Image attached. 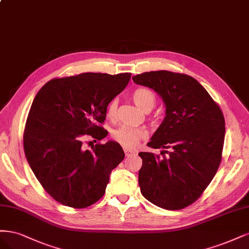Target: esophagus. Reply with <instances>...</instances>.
Masks as SVG:
<instances>
[{
    "label": "esophagus",
    "instance_id": "esophagus-1",
    "mask_svg": "<svg viewBox=\"0 0 249 249\" xmlns=\"http://www.w3.org/2000/svg\"><path fill=\"white\" fill-rule=\"evenodd\" d=\"M124 152H125V155H126V156H130V155H132V154L135 153V152H134L133 150L128 149V148H124Z\"/></svg>",
    "mask_w": 249,
    "mask_h": 249
}]
</instances>
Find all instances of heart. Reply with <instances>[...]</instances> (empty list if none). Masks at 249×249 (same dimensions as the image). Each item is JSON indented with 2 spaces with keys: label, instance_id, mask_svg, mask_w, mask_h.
<instances>
[{
  "label": "heart",
  "instance_id": "1",
  "mask_svg": "<svg viewBox=\"0 0 249 249\" xmlns=\"http://www.w3.org/2000/svg\"><path fill=\"white\" fill-rule=\"evenodd\" d=\"M132 100L141 110L149 113L154 107L156 97L154 93L147 88H138L132 92ZM118 100L115 98L111 100L107 107V117L114 119L117 114ZM147 131L143 128H134L129 126H121L113 131L114 140L126 148H133L138 145L139 142L145 138Z\"/></svg>",
  "mask_w": 249,
  "mask_h": 249
}]
</instances>
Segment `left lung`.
<instances>
[{
    "instance_id": "1",
    "label": "left lung",
    "mask_w": 249,
    "mask_h": 249,
    "mask_svg": "<svg viewBox=\"0 0 249 249\" xmlns=\"http://www.w3.org/2000/svg\"><path fill=\"white\" fill-rule=\"evenodd\" d=\"M154 90L165 106V117L147 145L160 157L140 152L142 195L162 209L180 210L199 197L217 172L226 134L219 107L196 79L160 70L132 76Z\"/></svg>"
}]
</instances>
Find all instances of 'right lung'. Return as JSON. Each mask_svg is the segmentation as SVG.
<instances>
[{
    "label": "right lung",
    "mask_w": 249,
    "mask_h": 249,
    "mask_svg": "<svg viewBox=\"0 0 249 249\" xmlns=\"http://www.w3.org/2000/svg\"><path fill=\"white\" fill-rule=\"evenodd\" d=\"M130 73H92L53 78L32 103L23 133L31 170L52 197L82 209L106 192L109 175L125 157L114 141L84 148L86 135L102 140L99 126L109 102L130 81Z\"/></svg>",
    "instance_id": "right-lung-1"
}]
</instances>
